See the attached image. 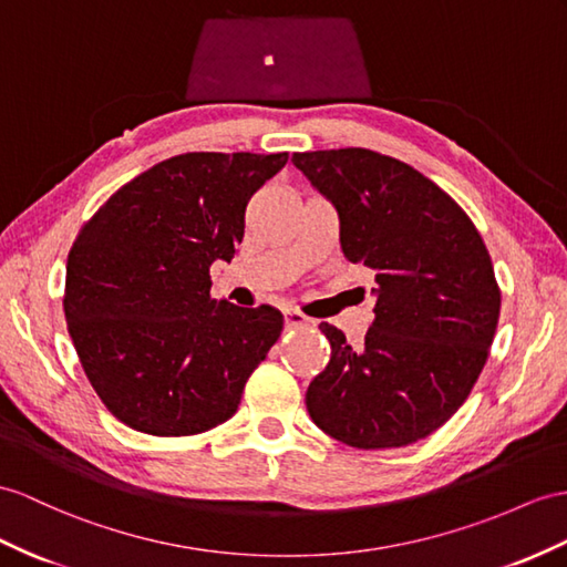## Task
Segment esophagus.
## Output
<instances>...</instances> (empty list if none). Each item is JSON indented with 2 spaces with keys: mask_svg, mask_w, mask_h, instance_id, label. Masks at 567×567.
Wrapping results in <instances>:
<instances>
[{
  "mask_svg": "<svg viewBox=\"0 0 567 567\" xmlns=\"http://www.w3.org/2000/svg\"><path fill=\"white\" fill-rule=\"evenodd\" d=\"M286 327H312L315 320H310L308 315H302L300 310H286Z\"/></svg>",
  "mask_w": 567,
  "mask_h": 567,
  "instance_id": "34e87169",
  "label": "esophagus"
}]
</instances>
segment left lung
<instances>
[{"instance_id":"1","label":"left lung","mask_w":567,"mask_h":567,"mask_svg":"<svg viewBox=\"0 0 567 567\" xmlns=\"http://www.w3.org/2000/svg\"><path fill=\"white\" fill-rule=\"evenodd\" d=\"M334 204L343 257L375 276L363 349L320 324L331 358L306 394L310 419L358 450L437 431L472 392L501 317V288L462 206L411 165L370 148L293 154Z\"/></svg>"}]
</instances>
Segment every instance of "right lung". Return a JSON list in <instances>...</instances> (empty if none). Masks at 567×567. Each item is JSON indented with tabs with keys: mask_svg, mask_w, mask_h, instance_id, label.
Masks as SVG:
<instances>
[{
	"mask_svg": "<svg viewBox=\"0 0 567 567\" xmlns=\"http://www.w3.org/2000/svg\"><path fill=\"white\" fill-rule=\"evenodd\" d=\"M288 154L195 151L156 163L95 212L69 250L64 317L95 394L158 437L212 431L238 411L284 315L212 298L245 206Z\"/></svg>",
	"mask_w": 567,
	"mask_h": 567,
	"instance_id": "obj_1",
	"label": "right lung"
}]
</instances>
